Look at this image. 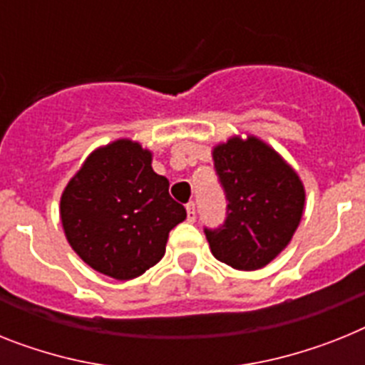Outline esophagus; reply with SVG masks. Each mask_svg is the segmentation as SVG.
<instances>
[{
  "mask_svg": "<svg viewBox=\"0 0 365 365\" xmlns=\"http://www.w3.org/2000/svg\"><path fill=\"white\" fill-rule=\"evenodd\" d=\"M197 219V207H195V202H189L187 204V220L189 222H195Z\"/></svg>",
  "mask_w": 365,
  "mask_h": 365,
  "instance_id": "34e87169",
  "label": "esophagus"
}]
</instances>
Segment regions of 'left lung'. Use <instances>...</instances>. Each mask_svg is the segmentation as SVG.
Listing matches in <instances>:
<instances>
[{
  "label": "left lung",
  "mask_w": 365,
  "mask_h": 365,
  "mask_svg": "<svg viewBox=\"0 0 365 365\" xmlns=\"http://www.w3.org/2000/svg\"><path fill=\"white\" fill-rule=\"evenodd\" d=\"M213 161L228 206L225 225L204 228L211 254L240 271L265 267L286 249L302 219L301 178L252 135L217 145Z\"/></svg>",
  "instance_id": "left-lung-1"
}]
</instances>
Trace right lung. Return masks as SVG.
<instances>
[{"instance_id":"add662e5","label":"right lung","mask_w":365,"mask_h":365,"mask_svg":"<svg viewBox=\"0 0 365 365\" xmlns=\"http://www.w3.org/2000/svg\"><path fill=\"white\" fill-rule=\"evenodd\" d=\"M187 217L152 168V152L130 139L94 150L64 187L61 222L70 247L94 271L131 280L163 258L168 232Z\"/></svg>"}]
</instances>
